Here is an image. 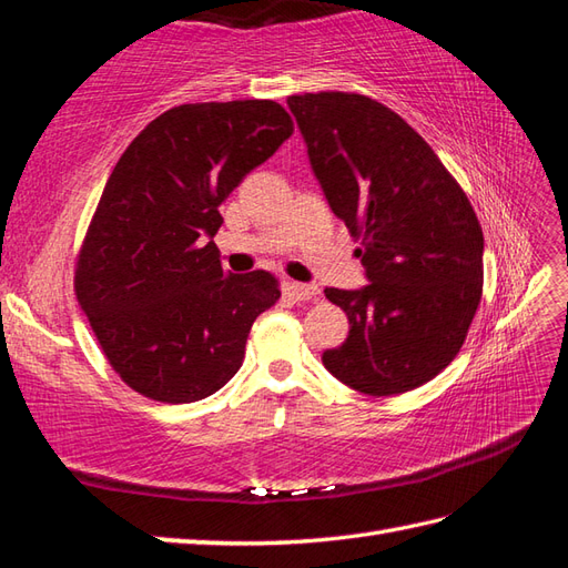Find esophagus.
I'll return each mask as SVG.
<instances>
[{
    "label": "esophagus",
    "instance_id": "34e87169",
    "mask_svg": "<svg viewBox=\"0 0 568 568\" xmlns=\"http://www.w3.org/2000/svg\"><path fill=\"white\" fill-rule=\"evenodd\" d=\"M286 288H288V294H292L296 301H308V298H313V296L318 294L316 284H304V282H292Z\"/></svg>",
    "mask_w": 568,
    "mask_h": 568
}]
</instances>
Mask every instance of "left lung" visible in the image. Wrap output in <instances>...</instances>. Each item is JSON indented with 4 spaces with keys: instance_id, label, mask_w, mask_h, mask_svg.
<instances>
[{
    "instance_id": "obj_1",
    "label": "left lung",
    "mask_w": 568,
    "mask_h": 568,
    "mask_svg": "<svg viewBox=\"0 0 568 568\" xmlns=\"http://www.w3.org/2000/svg\"><path fill=\"white\" fill-rule=\"evenodd\" d=\"M288 109L333 213L359 237L367 286L325 288L349 335L323 352L335 379L394 396L457 357L484 288V233L435 150L364 94H294Z\"/></svg>"
}]
</instances>
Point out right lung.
<instances>
[{"label": "right lung", "instance_id": "1", "mask_svg": "<svg viewBox=\"0 0 568 568\" xmlns=\"http://www.w3.org/2000/svg\"><path fill=\"white\" fill-rule=\"evenodd\" d=\"M292 133V116L270 99L182 104L150 121L113 168L74 294L138 394L192 403L241 369L252 323L282 292L264 270L223 272L219 206Z\"/></svg>", "mask_w": 568, "mask_h": 568}]
</instances>
